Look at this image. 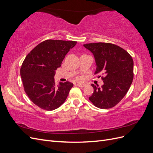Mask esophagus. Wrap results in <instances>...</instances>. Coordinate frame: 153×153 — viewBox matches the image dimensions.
<instances>
[{"label": "esophagus", "mask_w": 153, "mask_h": 153, "mask_svg": "<svg viewBox=\"0 0 153 153\" xmlns=\"http://www.w3.org/2000/svg\"><path fill=\"white\" fill-rule=\"evenodd\" d=\"M77 85L80 87H84L85 86V84H77Z\"/></svg>", "instance_id": "34e87169"}]
</instances>
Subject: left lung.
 Segmentation results:
<instances>
[{
  "mask_svg": "<svg viewBox=\"0 0 153 153\" xmlns=\"http://www.w3.org/2000/svg\"><path fill=\"white\" fill-rule=\"evenodd\" d=\"M84 46L94 55V74L103 75L101 79L104 84L101 88L91 84L94 92L89 99L98 108H112L121 101L132 84L133 59L126 50L114 44L96 43Z\"/></svg>",
  "mask_w": 153,
  "mask_h": 153,
  "instance_id": "obj_1",
  "label": "left lung"
}]
</instances>
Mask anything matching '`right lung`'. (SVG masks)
<instances>
[{
  "label": "right lung",
  "mask_w": 153,
  "mask_h": 153,
  "mask_svg": "<svg viewBox=\"0 0 153 153\" xmlns=\"http://www.w3.org/2000/svg\"><path fill=\"white\" fill-rule=\"evenodd\" d=\"M76 41L47 39L27 55L20 69L24 91L32 102L41 109L53 110L66 101L72 83L55 84V70Z\"/></svg>",
  "instance_id": "right-lung-1"
}]
</instances>
